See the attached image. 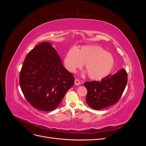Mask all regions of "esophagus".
Returning <instances> with one entry per match:
<instances>
[{"instance_id": "1", "label": "esophagus", "mask_w": 146, "mask_h": 146, "mask_svg": "<svg viewBox=\"0 0 146 146\" xmlns=\"http://www.w3.org/2000/svg\"><path fill=\"white\" fill-rule=\"evenodd\" d=\"M74 83H75V85H76V86L80 85V83H81V82H80V81H79L78 80H77V79H76V80H75Z\"/></svg>"}]
</instances>
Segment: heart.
<instances>
[{
    "mask_svg": "<svg viewBox=\"0 0 146 146\" xmlns=\"http://www.w3.org/2000/svg\"><path fill=\"white\" fill-rule=\"evenodd\" d=\"M84 66L89 77L99 80L107 77L114 65L113 55L98 46H83L80 48H70L64 58V65L70 72Z\"/></svg>",
    "mask_w": 146,
    "mask_h": 146,
    "instance_id": "1",
    "label": "heart"
}]
</instances>
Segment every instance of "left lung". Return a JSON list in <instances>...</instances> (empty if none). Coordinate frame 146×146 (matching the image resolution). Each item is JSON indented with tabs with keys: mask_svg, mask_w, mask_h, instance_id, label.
<instances>
[{
	"mask_svg": "<svg viewBox=\"0 0 146 146\" xmlns=\"http://www.w3.org/2000/svg\"><path fill=\"white\" fill-rule=\"evenodd\" d=\"M127 83V74L121 69L112 76H108L100 82L84 83L88 94L87 104L94 110H101L115 104L121 97Z\"/></svg>",
	"mask_w": 146,
	"mask_h": 146,
	"instance_id": "1",
	"label": "left lung"
}]
</instances>
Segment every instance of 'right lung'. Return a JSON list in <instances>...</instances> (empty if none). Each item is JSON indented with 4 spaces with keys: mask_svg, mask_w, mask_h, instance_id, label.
<instances>
[{
    "mask_svg": "<svg viewBox=\"0 0 146 146\" xmlns=\"http://www.w3.org/2000/svg\"><path fill=\"white\" fill-rule=\"evenodd\" d=\"M74 84L73 75L64 68L51 43L39 44L25 57L19 85L34 108L43 111L55 110Z\"/></svg>",
    "mask_w": 146,
    "mask_h": 146,
    "instance_id": "right-lung-1",
    "label": "right lung"
}]
</instances>
